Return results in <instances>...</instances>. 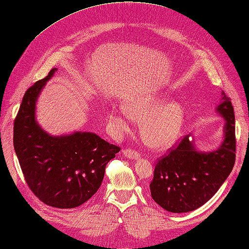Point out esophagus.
<instances>
[{"label":"esophagus","mask_w":249,"mask_h":249,"mask_svg":"<svg viewBox=\"0 0 249 249\" xmlns=\"http://www.w3.org/2000/svg\"><path fill=\"white\" fill-rule=\"evenodd\" d=\"M123 154L126 158H129V159H139L140 158V155L139 152L135 149H130V148H126L123 150Z\"/></svg>","instance_id":"34e87169"}]
</instances>
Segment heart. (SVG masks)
Segmentation results:
<instances>
[{
    "label": "heart",
    "mask_w": 249,
    "mask_h": 249,
    "mask_svg": "<svg viewBox=\"0 0 249 249\" xmlns=\"http://www.w3.org/2000/svg\"><path fill=\"white\" fill-rule=\"evenodd\" d=\"M158 94L137 97L126 105V112L112 111L110 121L121 131L128 130L129 118L141 122L142 137L154 148H164L173 143L183 122V110L179 104L167 103Z\"/></svg>",
    "instance_id": "obj_1"
}]
</instances>
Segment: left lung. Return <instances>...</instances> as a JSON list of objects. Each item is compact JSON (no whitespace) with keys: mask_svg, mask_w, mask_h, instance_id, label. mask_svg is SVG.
<instances>
[{"mask_svg":"<svg viewBox=\"0 0 249 249\" xmlns=\"http://www.w3.org/2000/svg\"><path fill=\"white\" fill-rule=\"evenodd\" d=\"M216 111L226 121L224 140L218 149L197 151L191 138L185 136L156 164L151 197L167 212L188 213L204 205L231 173L237 145L234 112L224 91Z\"/></svg>","mask_w":249,"mask_h":249,"instance_id":"8db88e82","label":"left lung"}]
</instances>
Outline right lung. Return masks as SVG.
I'll return each instance as SVG.
<instances>
[{"label":"right lung","mask_w":249,"mask_h":249,"mask_svg":"<svg viewBox=\"0 0 249 249\" xmlns=\"http://www.w3.org/2000/svg\"><path fill=\"white\" fill-rule=\"evenodd\" d=\"M25 92L14 124V147L28 187L46 205L73 208L97 193L107 163L121 150L92 132L53 137L36 121V102L46 82Z\"/></svg>","instance_id":"add662e5"}]
</instances>
